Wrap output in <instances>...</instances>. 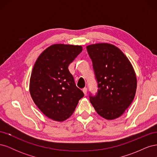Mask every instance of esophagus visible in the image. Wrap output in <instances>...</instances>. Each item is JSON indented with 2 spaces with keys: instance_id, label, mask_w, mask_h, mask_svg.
Masks as SVG:
<instances>
[{
  "instance_id": "1",
  "label": "esophagus",
  "mask_w": 157,
  "mask_h": 157,
  "mask_svg": "<svg viewBox=\"0 0 157 157\" xmlns=\"http://www.w3.org/2000/svg\"><path fill=\"white\" fill-rule=\"evenodd\" d=\"M82 92H83V93H84V94L85 95V96H86V95L87 94V88H84L82 89Z\"/></svg>"
}]
</instances>
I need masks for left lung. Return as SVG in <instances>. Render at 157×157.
Instances as JSON below:
<instances>
[{"mask_svg":"<svg viewBox=\"0 0 157 157\" xmlns=\"http://www.w3.org/2000/svg\"><path fill=\"white\" fill-rule=\"evenodd\" d=\"M98 82L96 96L90 101L99 115L107 120L121 117L134 100L137 88L135 71L117 46L98 43L86 46Z\"/></svg>","mask_w":157,"mask_h":157,"instance_id":"8db88e82","label":"left lung"}]
</instances>
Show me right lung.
<instances>
[{
    "mask_svg": "<svg viewBox=\"0 0 157 157\" xmlns=\"http://www.w3.org/2000/svg\"><path fill=\"white\" fill-rule=\"evenodd\" d=\"M82 50L81 46L53 44L42 52L33 67L29 84L31 98L40 111L53 121L67 119L84 96L68 69Z\"/></svg>",
    "mask_w": 157,
    "mask_h": 157,
    "instance_id": "right-lung-1",
    "label": "right lung"
}]
</instances>
